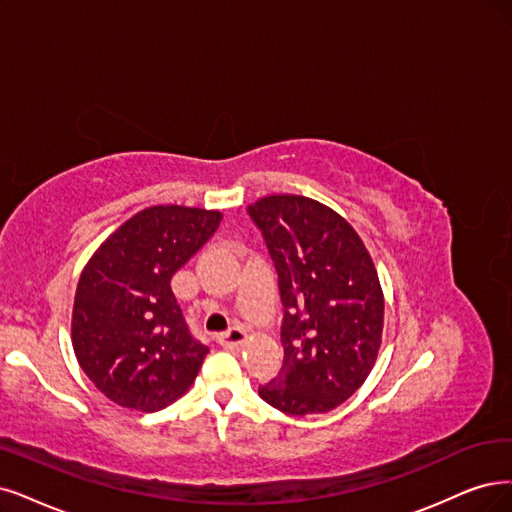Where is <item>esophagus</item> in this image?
<instances>
[{"mask_svg": "<svg viewBox=\"0 0 512 512\" xmlns=\"http://www.w3.org/2000/svg\"><path fill=\"white\" fill-rule=\"evenodd\" d=\"M217 342L223 348H238V346H242L246 342V331H244V327L234 325L230 331L217 335Z\"/></svg>", "mask_w": 512, "mask_h": 512, "instance_id": "obj_1", "label": "esophagus"}]
</instances>
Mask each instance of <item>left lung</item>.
Masks as SVG:
<instances>
[{"label": "left lung", "mask_w": 512, "mask_h": 512, "mask_svg": "<svg viewBox=\"0 0 512 512\" xmlns=\"http://www.w3.org/2000/svg\"><path fill=\"white\" fill-rule=\"evenodd\" d=\"M249 215L278 272L285 361L259 396L289 415L327 413L363 386L384 331V293L354 227L306 196H266Z\"/></svg>", "instance_id": "obj_1"}]
</instances>
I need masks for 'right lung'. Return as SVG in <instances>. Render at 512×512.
Returning a JSON list of instances; mask_svg holds the SVG:
<instances>
[{
  "label": "right lung",
  "instance_id": "1",
  "mask_svg": "<svg viewBox=\"0 0 512 512\" xmlns=\"http://www.w3.org/2000/svg\"><path fill=\"white\" fill-rule=\"evenodd\" d=\"M221 217L206 208L149 206L86 263L71 342L82 371L109 401L151 413L194 384L208 348L189 333L170 278L215 234Z\"/></svg>",
  "mask_w": 512,
  "mask_h": 512
}]
</instances>
